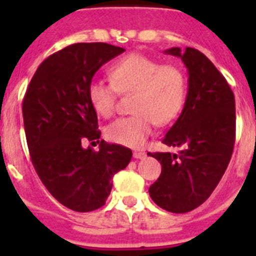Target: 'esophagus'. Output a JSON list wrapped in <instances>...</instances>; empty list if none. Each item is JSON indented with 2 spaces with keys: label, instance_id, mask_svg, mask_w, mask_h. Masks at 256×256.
<instances>
[{
  "label": "esophagus",
  "instance_id": "obj_1",
  "mask_svg": "<svg viewBox=\"0 0 256 256\" xmlns=\"http://www.w3.org/2000/svg\"><path fill=\"white\" fill-rule=\"evenodd\" d=\"M132 156H134V158H136V160H144V156H146V152H134V154H132Z\"/></svg>",
  "mask_w": 256,
  "mask_h": 256
}]
</instances>
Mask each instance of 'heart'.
<instances>
[{
  "mask_svg": "<svg viewBox=\"0 0 256 256\" xmlns=\"http://www.w3.org/2000/svg\"><path fill=\"white\" fill-rule=\"evenodd\" d=\"M112 84L92 81L88 92L100 116L116 112V92L132 96V116H124L108 128V138L128 148L144 146L154 124L164 126L180 114L187 96L186 74L179 66L164 64L144 54L120 58L108 70Z\"/></svg>",
  "mask_w": 256,
  "mask_h": 256,
  "instance_id": "obj_1",
  "label": "heart"
}]
</instances>
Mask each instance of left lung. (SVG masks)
<instances>
[{"instance_id": "left-lung-1", "label": "left lung", "mask_w": 256, "mask_h": 256, "mask_svg": "<svg viewBox=\"0 0 256 256\" xmlns=\"http://www.w3.org/2000/svg\"><path fill=\"white\" fill-rule=\"evenodd\" d=\"M164 53L182 58L188 72V92L180 116L164 142L174 152H148L162 164L148 188L166 211L183 214L200 206L218 186L235 144V98L226 78L194 48H171Z\"/></svg>"}]
</instances>
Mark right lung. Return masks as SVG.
Listing matches in <instances>:
<instances>
[{"label": "right lung", "mask_w": 256, "mask_h": 256, "mask_svg": "<svg viewBox=\"0 0 256 256\" xmlns=\"http://www.w3.org/2000/svg\"><path fill=\"white\" fill-rule=\"evenodd\" d=\"M104 42L73 44L38 66L22 102L30 158L50 194L65 207L88 212L104 204L112 176L132 160L130 148L100 142L88 88L100 66L124 53ZM96 140L100 150L83 148Z\"/></svg>", "instance_id": "obj_1"}]
</instances>
